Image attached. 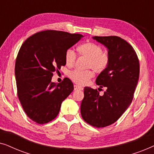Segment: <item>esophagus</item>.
I'll return each mask as SVG.
<instances>
[{"mask_svg":"<svg viewBox=\"0 0 154 154\" xmlns=\"http://www.w3.org/2000/svg\"><path fill=\"white\" fill-rule=\"evenodd\" d=\"M74 90H83V88H82L81 86H79V85H74Z\"/></svg>","mask_w":154,"mask_h":154,"instance_id":"34e87169","label":"esophagus"}]
</instances>
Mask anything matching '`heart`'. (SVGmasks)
<instances>
[{"label":"heart","mask_w":154,"mask_h":154,"mask_svg":"<svg viewBox=\"0 0 154 154\" xmlns=\"http://www.w3.org/2000/svg\"><path fill=\"white\" fill-rule=\"evenodd\" d=\"M77 50L80 55L88 59L86 64L87 68L93 69L97 72H102L108 66L109 62L108 54L103 52L102 47L97 44L88 42L79 45ZM64 57L66 65L72 66L76 60V54L72 49L69 48L65 52ZM93 75L94 73L92 70L81 71L79 69L71 71L69 74V78L73 81L80 85L87 83Z\"/></svg>","instance_id":"obj_1"}]
</instances>
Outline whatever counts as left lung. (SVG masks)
Instances as JSON below:
<instances>
[{"instance_id":"obj_1","label":"left lung","mask_w":154,"mask_h":154,"mask_svg":"<svg viewBox=\"0 0 154 154\" xmlns=\"http://www.w3.org/2000/svg\"><path fill=\"white\" fill-rule=\"evenodd\" d=\"M108 50L109 62L96 79L100 88L106 87L102 95L101 88H84L81 105L82 118L96 128L114 123L131 104L140 76V62L132 45L119 36H94Z\"/></svg>"}]
</instances>
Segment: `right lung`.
Listing matches in <instances>:
<instances>
[{
  "mask_svg": "<svg viewBox=\"0 0 154 154\" xmlns=\"http://www.w3.org/2000/svg\"><path fill=\"white\" fill-rule=\"evenodd\" d=\"M83 35L46 30L28 38L16 59L15 79L19 100L27 116L38 124L55 119L63 101L73 90L68 78L51 82L53 72L66 65L65 52Z\"/></svg>",
  "mask_w": 154,
  "mask_h": 154,
  "instance_id": "obj_1",
  "label": "right lung"
}]
</instances>
